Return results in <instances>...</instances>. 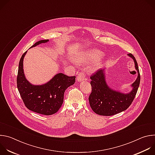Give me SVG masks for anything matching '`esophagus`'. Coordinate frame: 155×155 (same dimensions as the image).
Returning a JSON list of instances; mask_svg holds the SVG:
<instances>
[{
  "label": "esophagus",
  "instance_id": "esophagus-1",
  "mask_svg": "<svg viewBox=\"0 0 155 155\" xmlns=\"http://www.w3.org/2000/svg\"><path fill=\"white\" fill-rule=\"evenodd\" d=\"M86 79V74L83 72H80L77 75V80L78 81H82Z\"/></svg>",
  "mask_w": 155,
  "mask_h": 155
}]
</instances>
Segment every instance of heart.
<instances>
[{
  "label": "heart",
  "mask_w": 155,
  "mask_h": 155,
  "mask_svg": "<svg viewBox=\"0 0 155 155\" xmlns=\"http://www.w3.org/2000/svg\"><path fill=\"white\" fill-rule=\"evenodd\" d=\"M101 56V52L98 51H88L80 58V61L83 62H89L92 60L98 59Z\"/></svg>",
  "instance_id": "heart-1"
}]
</instances>
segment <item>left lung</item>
I'll use <instances>...</instances> for the list:
<instances>
[{
  "instance_id": "8db88e82",
  "label": "left lung",
  "mask_w": 155,
  "mask_h": 155,
  "mask_svg": "<svg viewBox=\"0 0 155 155\" xmlns=\"http://www.w3.org/2000/svg\"><path fill=\"white\" fill-rule=\"evenodd\" d=\"M128 56L133 59L135 68L138 73L136 80L132 84V90L123 94L110 88L107 85L104 69H100L90 77L91 79V93L89 96L90 105L96 114L102 116H111L126 110L134 99L140 84V75L138 64L131 53Z\"/></svg>"
}]
</instances>
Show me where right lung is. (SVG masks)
Masks as SVG:
<instances>
[{"label": "right lung", "mask_w": 155, "mask_h": 155, "mask_svg": "<svg viewBox=\"0 0 155 155\" xmlns=\"http://www.w3.org/2000/svg\"><path fill=\"white\" fill-rule=\"evenodd\" d=\"M48 40L36 42L35 47ZM27 51L22 55L17 75V87L25 106L32 112L51 115L61 108L66 89L75 82V76L69 77L62 73L56 74L51 80L42 85H33L26 78L23 71V59Z\"/></svg>", "instance_id": "obj_1"}]
</instances>
